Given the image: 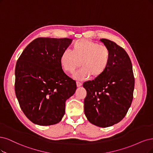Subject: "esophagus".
<instances>
[{
  "label": "esophagus",
  "mask_w": 153,
  "mask_h": 153,
  "mask_svg": "<svg viewBox=\"0 0 153 153\" xmlns=\"http://www.w3.org/2000/svg\"><path fill=\"white\" fill-rule=\"evenodd\" d=\"M76 84H77V87H80V86H82V83L80 82H77Z\"/></svg>",
  "instance_id": "obj_1"
}]
</instances>
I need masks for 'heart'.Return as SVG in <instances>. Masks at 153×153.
I'll use <instances>...</instances> for the list:
<instances>
[{"label":"heart","instance_id":"b5f03b06","mask_svg":"<svg viewBox=\"0 0 153 153\" xmlns=\"http://www.w3.org/2000/svg\"><path fill=\"white\" fill-rule=\"evenodd\" d=\"M108 48L86 39L76 41L72 46V52L65 50L60 57L61 67L65 72L73 73L80 65L82 68L74 75L76 80L84 81L92 76L98 78L106 71L110 63Z\"/></svg>","mask_w":153,"mask_h":153}]
</instances>
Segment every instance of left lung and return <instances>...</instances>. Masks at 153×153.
I'll return each instance as SVG.
<instances>
[{
	"instance_id": "obj_1",
	"label": "left lung",
	"mask_w": 153,
	"mask_h": 153,
	"mask_svg": "<svg viewBox=\"0 0 153 153\" xmlns=\"http://www.w3.org/2000/svg\"><path fill=\"white\" fill-rule=\"evenodd\" d=\"M100 41L110 51V63L102 76L84 82L87 91L84 114L93 125L108 127L127 114L133 99L134 77L132 62L125 50L110 39Z\"/></svg>"
}]
</instances>
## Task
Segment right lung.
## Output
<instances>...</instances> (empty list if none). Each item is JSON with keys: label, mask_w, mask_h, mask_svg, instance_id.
<instances>
[{"label": "right lung", "mask_w": 153, "mask_h": 153, "mask_svg": "<svg viewBox=\"0 0 153 153\" xmlns=\"http://www.w3.org/2000/svg\"><path fill=\"white\" fill-rule=\"evenodd\" d=\"M72 39L38 38L23 50L16 65L15 92L26 117L38 126L54 125L65 114V101L76 82L64 72L62 53Z\"/></svg>", "instance_id": "1"}]
</instances>
